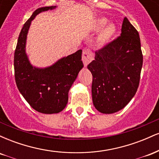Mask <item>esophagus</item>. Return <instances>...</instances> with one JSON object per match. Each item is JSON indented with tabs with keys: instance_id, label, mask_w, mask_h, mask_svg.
Masks as SVG:
<instances>
[{
	"instance_id": "1",
	"label": "esophagus",
	"mask_w": 159,
	"mask_h": 159,
	"mask_svg": "<svg viewBox=\"0 0 159 159\" xmlns=\"http://www.w3.org/2000/svg\"><path fill=\"white\" fill-rule=\"evenodd\" d=\"M93 60V53L90 48L84 49L83 53H82V61L84 66H87L91 61Z\"/></svg>"
}]
</instances>
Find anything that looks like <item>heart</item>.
<instances>
[{"instance_id":"b5f03b06","label":"heart","mask_w":159,"mask_h":159,"mask_svg":"<svg viewBox=\"0 0 159 159\" xmlns=\"http://www.w3.org/2000/svg\"><path fill=\"white\" fill-rule=\"evenodd\" d=\"M107 23V20L105 19H99L96 21L95 24V29L96 30H100L102 27L105 26V24ZM115 31H116V28L115 26L112 24L110 25H107V26H105L102 29L101 33H100L99 35V40L102 43H105V42L107 41L108 39H110L112 36L114 35Z\"/></svg>"}]
</instances>
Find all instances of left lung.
I'll list each match as a JSON object with an SVG mask.
<instances>
[{
  "label": "left lung",
  "instance_id": "left-lung-1",
  "mask_svg": "<svg viewBox=\"0 0 159 159\" xmlns=\"http://www.w3.org/2000/svg\"><path fill=\"white\" fill-rule=\"evenodd\" d=\"M121 31L120 36L95 52V60L87 66L93 75V102L102 114L123 109L139 86L143 65L139 34L126 17Z\"/></svg>",
  "mask_w": 159,
  "mask_h": 159
}]
</instances>
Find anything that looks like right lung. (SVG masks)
Segmentation results:
<instances>
[{"label":"right lung","instance_id":"obj_1","mask_svg":"<svg viewBox=\"0 0 159 159\" xmlns=\"http://www.w3.org/2000/svg\"><path fill=\"white\" fill-rule=\"evenodd\" d=\"M55 7H41L34 11L20 32L14 54L15 79L19 92L34 110L49 114L64 109L68 102L69 89L84 66L81 50L45 69L33 67L27 59L25 43L30 22L39 12Z\"/></svg>","mask_w":159,"mask_h":159}]
</instances>
